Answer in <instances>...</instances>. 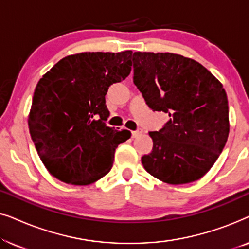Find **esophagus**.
Wrapping results in <instances>:
<instances>
[{
  "mask_svg": "<svg viewBox=\"0 0 249 249\" xmlns=\"http://www.w3.org/2000/svg\"><path fill=\"white\" fill-rule=\"evenodd\" d=\"M142 129H137V130L136 131H132L131 132V135H132V138H137V137H139V136H142Z\"/></svg>",
  "mask_w": 249,
  "mask_h": 249,
  "instance_id": "34e87169",
  "label": "esophagus"
}]
</instances>
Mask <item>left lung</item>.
Masks as SVG:
<instances>
[{"label": "left lung", "mask_w": 249, "mask_h": 249, "mask_svg": "<svg viewBox=\"0 0 249 249\" xmlns=\"http://www.w3.org/2000/svg\"><path fill=\"white\" fill-rule=\"evenodd\" d=\"M134 84L153 111L170 120L151 131L146 171L170 185L196 181L219 158L229 136V107L222 84L197 61L173 53L135 52Z\"/></svg>", "instance_id": "8db88e82"}]
</instances>
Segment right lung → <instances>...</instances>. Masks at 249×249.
<instances>
[{"instance_id":"obj_1","label":"right lung","mask_w":249,"mask_h":249,"mask_svg":"<svg viewBox=\"0 0 249 249\" xmlns=\"http://www.w3.org/2000/svg\"><path fill=\"white\" fill-rule=\"evenodd\" d=\"M131 51L68 55L40 78L28 115L32 139L51 175L66 183L90 185L113 165L119 144L130 131L105 120L108 87L131 71Z\"/></svg>"}]
</instances>
